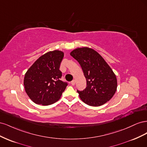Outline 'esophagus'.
Masks as SVG:
<instances>
[{"label":"esophagus","instance_id":"obj_1","mask_svg":"<svg viewBox=\"0 0 147 147\" xmlns=\"http://www.w3.org/2000/svg\"><path fill=\"white\" fill-rule=\"evenodd\" d=\"M71 84H72V85H75V80H72V82H71Z\"/></svg>","mask_w":147,"mask_h":147}]
</instances>
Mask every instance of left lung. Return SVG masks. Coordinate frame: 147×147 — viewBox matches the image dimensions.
Returning a JSON list of instances; mask_svg holds the SVG:
<instances>
[{"label": "left lung", "mask_w": 147, "mask_h": 147, "mask_svg": "<svg viewBox=\"0 0 147 147\" xmlns=\"http://www.w3.org/2000/svg\"><path fill=\"white\" fill-rule=\"evenodd\" d=\"M80 64L86 87L77 90L80 99L88 105L98 107L109 101L117 91L116 75L98 53L91 48L75 49L70 53Z\"/></svg>", "instance_id": "8db88e82"}]
</instances>
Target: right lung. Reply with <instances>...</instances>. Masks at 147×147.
Masks as SVG:
<instances>
[{"label": "right lung", "mask_w": 147, "mask_h": 147, "mask_svg": "<svg viewBox=\"0 0 147 147\" xmlns=\"http://www.w3.org/2000/svg\"><path fill=\"white\" fill-rule=\"evenodd\" d=\"M64 53L50 51L35 62L26 73L25 91L35 104L48 105L58 100L68 83L61 80L60 64Z\"/></svg>", "instance_id": "obj_1"}]
</instances>
